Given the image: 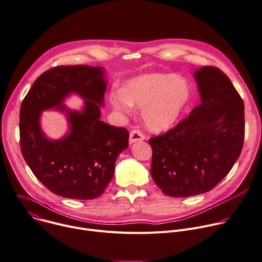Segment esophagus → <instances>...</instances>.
Instances as JSON below:
<instances>
[{
  "mask_svg": "<svg viewBox=\"0 0 262 262\" xmlns=\"http://www.w3.org/2000/svg\"><path fill=\"white\" fill-rule=\"evenodd\" d=\"M144 139H145V136L143 135V133L139 129H134L129 134V144H133L138 141H143Z\"/></svg>",
  "mask_w": 262,
  "mask_h": 262,
  "instance_id": "esophagus-1",
  "label": "esophagus"
}]
</instances>
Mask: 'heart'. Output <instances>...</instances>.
<instances>
[{
    "label": "heart",
    "mask_w": 262,
    "mask_h": 262,
    "mask_svg": "<svg viewBox=\"0 0 262 262\" xmlns=\"http://www.w3.org/2000/svg\"><path fill=\"white\" fill-rule=\"evenodd\" d=\"M190 96L186 80L172 73H154L132 78L123 90L111 92L108 98L116 111L125 115L130 114L133 105L142 107L146 127L161 132L177 123Z\"/></svg>",
    "instance_id": "1"
}]
</instances>
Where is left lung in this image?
Listing matches in <instances>:
<instances>
[{"instance_id":"obj_1","label":"left lung","mask_w":262,"mask_h":262,"mask_svg":"<svg viewBox=\"0 0 262 262\" xmlns=\"http://www.w3.org/2000/svg\"><path fill=\"white\" fill-rule=\"evenodd\" d=\"M201 103L177 126L149 139L151 177L162 191L188 198L210 191L239 158L245 104L229 77L215 67L196 69Z\"/></svg>"}]
</instances>
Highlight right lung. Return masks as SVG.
I'll return each mask as SVG.
<instances>
[{
    "instance_id": "obj_1",
    "label": "right lung",
    "mask_w": 262,
    "mask_h": 262,
    "mask_svg": "<svg viewBox=\"0 0 262 262\" xmlns=\"http://www.w3.org/2000/svg\"><path fill=\"white\" fill-rule=\"evenodd\" d=\"M104 72L103 67L85 64L52 68L34 81L21 102V155L37 180L59 196L101 195L113 179L118 156L128 147L125 128L100 120L107 83ZM71 93L85 100L80 112L62 104ZM53 107L67 115L69 123V133L59 140L47 138L39 122L42 111Z\"/></svg>"
}]
</instances>
